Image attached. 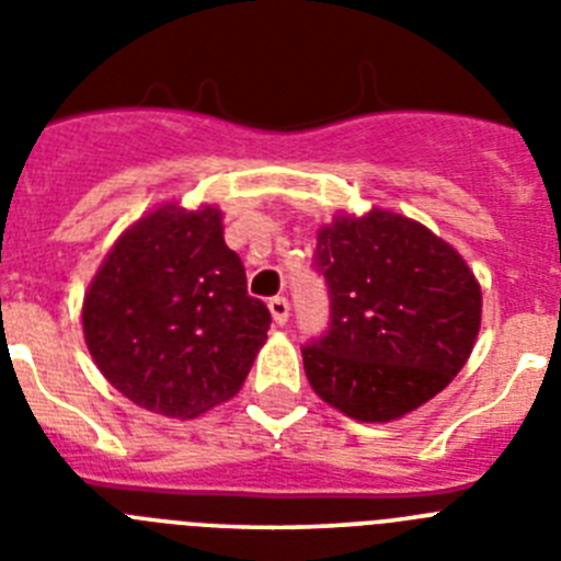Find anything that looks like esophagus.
Segmentation results:
<instances>
[{"mask_svg":"<svg viewBox=\"0 0 561 561\" xmlns=\"http://www.w3.org/2000/svg\"><path fill=\"white\" fill-rule=\"evenodd\" d=\"M270 311H272V320H275L277 325H284L286 320H289V300H286V297H272Z\"/></svg>","mask_w":561,"mask_h":561,"instance_id":"34e87169","label":"esophagus"}]
</instances>
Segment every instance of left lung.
Returning a JSON list of instances; mask_svg holds the SVG:
<instances>
[{"label":"left lung","instance_id":"obj_1","mask_svg":"<svg viewBox=\"0 0 561 561\" xmlns=\"http://www.w3.org/2000/svg\"><path fill=\"white\" fill-rule=\"evenodd\" d=\"M331 295L325 336L304 348L311 390L365 424L427 404L474 348L483 291L460 252L421 221L370 207L317 230Z\"/></svg>","mask_w":561,"mask_h":561}]
</instances>
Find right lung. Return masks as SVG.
<instances>
[{
	"instance_id": "obj_1",
	"label": "right lung",
	"mask_w": 561,
	"mask_h": 561,
	"mask_svg": "<svg viewBox=\"0 0 561 561\" xmlns=\"http://www.w3.org/2000/svg\"><path fill=\"white\" fill-rule=\"evenodd\" d=\"M221 221L216 205H157L123 230L83 295V340L98 370L165 419H196L232 399L272 323L247 295Z\"/></svg>"
}]
</instances>
